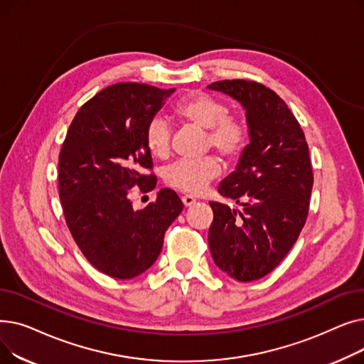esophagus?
I'll list each match as a JSON object with an SVG mask.
<instances>
[{"label": "esophagus", "instance_id": "esophagus-1", "mask_svg": "<svg viewBox=\"0 0 364 364\" xmlns=\"http://www.w3.org/2000/svg\"><path fill=\"white\" fill-rule=\"evenodd\" d=\"M181 200H183V205H184L186 208H188V206H192V205L196 203V199L192 198V196H183Z\"/></svg>", "mask_w": 364, "mask_h": 364}]
</instances>
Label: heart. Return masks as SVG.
<instances>
[{
	"mask_svg": "<svg viewBox=\"0 0 364 364\" xmlns=\"http://www.w3.org/2000/svg\"><path fill=\"white\" fill-rule=\"evenodd\" d=\"M176 117L199 129H205V147H213L224 159H233L242 151L247 129L245 121L227 113L224 103L213 95L195 92L174 107ZM144 143L150 155L164 159L171 147V128L162 117L151 118L144 129ZM220 162L214 156L195 161H178L165 171V183L183 193L199 195L220 174Z\"/></svg>",
	"mask_w": 364,
	"mask_h": 364,
	"instance_id": "heart-1",
	"label": "heart"
}]
</instances>
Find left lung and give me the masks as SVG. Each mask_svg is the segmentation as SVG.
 <instances>
[{
  "label": "left lung",
  "mask_w": 364,
  "mask_h": 364,
  "mask_svg": "<svg viewBox=\"0 0 364 364\" xmlns=\"http://www.w3.org/2000/svg\"><path fill=\"white\" fill-rule=\"evenodd\" d=\"M242 105L247 144L218 193L240 203L209 202L208 243L218 269L239 282L272 273L296 242L309 215L313 168L304 132L279 95L245 80L208 85Z\"/></svg>",
  "instance_id": "8db88e82"
}]
</instances>
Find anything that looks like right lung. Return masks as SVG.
I'll use <instances>...</instances> for the list:
<instances>
[{
    "label": "right lung",
    "instance_id": "add662e5",
    "mask_svg": "<svg viewBox=\"0 0 364 364\" xmlns=\"http://www.w3.org/2000/svg\"><path fill=\"white\" fill-rule=\"evenodd\" d=\"M176 90L121 82L95 94L75 114L59 156V196L73 240L99 272L132 279L158 259L168 227L183 211L171 188L132 208L129 188H155L144 129Z\"/></svg>",
    "mask_w": 364,
    "mask_h": 364
}]
</instances>
